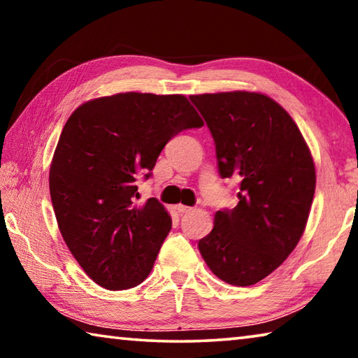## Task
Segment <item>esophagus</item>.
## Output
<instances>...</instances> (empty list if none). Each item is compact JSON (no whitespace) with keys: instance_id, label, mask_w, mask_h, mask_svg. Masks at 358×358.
<instances>
[{"instance_id":"obj_1","label":"esophagus","mask_w":358,"mask_h":358,"mask_svg":"<svg viewBox=\"0 0 358 358\" xmlns=\"http://www.w3.org/2000/svg\"><path fill=\"white\" fill-rule=\"evenodd\" d=\"M192 208L191 207H186V205H177V211L178 213H187V211H191Z\"/></svg>"}]
</instances>
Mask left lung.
Returning a JSON list of instances; mask_svg holds the SVG:
<instances>
[{"instance_id": "8db88e82", "label": "left lung", "mask_w": 358, "mask_h": 358, "mask_svg": "<svg viewBox=\"0 0 358 358\" xmlns=\"http://www.w3.org/2000/svg\"><path fill=\"white\" fill-rule=\"evenodd\" d=\"M189 99L213 136L220 175L240 180L238 205L216 211L199 251L224 282L252 286L287 259L305 232L316 189L311 151L292 117L262 93Z\"/></svg>"}]
</instances>
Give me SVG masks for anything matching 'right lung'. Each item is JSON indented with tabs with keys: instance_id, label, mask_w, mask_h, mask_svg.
<instances>
[{
	"instance_id": "add662e5",
	"label": "right lung",
	"mask_w": 358,
	"mask_h": 358,
	"mask_svg": "<svg viewBox=\"0 0 358 358\" xmlns=\"http://www.w3.org/2000/svg\"><path fill=\"white\" fill-rule=\"evenodd\" d=\"M203 126L183 94L118 93L77 107L50 164L52 205L78 265L108 290L136 287L150 275L172 220L136 180L148 178L166 143Z\"/></svg>"
}]
</instances>
